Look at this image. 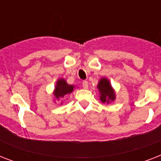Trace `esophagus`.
<instances>
[{
	"label": "esophagus",
	"mask_w": 161,
	"mask_h": 161,
	"mask_svg": "<svg viewBox=\"0 0 161 161\" xmlns=\"http://www.w3.org/2000/svg\"><path fill=\"white\" fill-rule=\"evenodd\" d=\"M83 88L84 89H87L88 88V81H83Z\"/></svg>",
	"instance_id": "34e87169"
}]
</instances>
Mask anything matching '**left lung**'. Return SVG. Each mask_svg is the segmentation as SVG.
Segmentation results:
<instances>
[{
	"instance_id": "left-lung-1",
	"label": "left lung",
	"mask_w": 161,
	"mask_h": 161,
	"mask_svg": "<svg viewBox=\"0 0 161 161\" xmlns=\"http://www.w3.org/2000/svg\"><path fill=\"white\" fill-rule=\"evenodd\" d=\"M98 89L100 93V100L102 103H108L115 99V92L110 82L107 78H101L98 84Z\"/></svg>"
}]
</instances>
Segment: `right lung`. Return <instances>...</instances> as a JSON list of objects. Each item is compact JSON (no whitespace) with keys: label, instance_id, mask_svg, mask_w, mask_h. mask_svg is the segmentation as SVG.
I'll use <instances>...</instances> for the list:
<instances>
[{"label":"right lung","instance_id":"add662e5","mask_svg":"<svg viewBox=\"0 0 161 161\" xmlns=\"http://www.w3.org/2000/svg\"><path fill=\"white\" fill-rule=\"evenodd\" d=\"M74 86L69 85L66 82L64 78H60L57 81L56 83V87L54 89L53 94L57 99H59L61 98H63L67 94H69L73 91Z\"/></svg>","mask_w":161,"mask_h":161}]
</instances>
